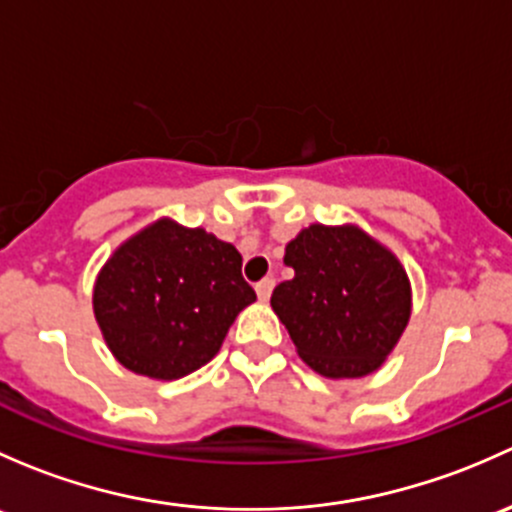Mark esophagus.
<instances>
[{
  "mask_svg": "<svg viewBox=\"0 0 512 512\" xmlns=\"http://www.w3.org/2000/svg\"><path fill=\"white\" fill-rule=\"evenodd\" d=\"M255 289H257V297H260L262 302H267L272 294V289H275V280H272V277H265V280L257 282Z\"/></svg>",
  "mask_w": 512,
  "mask_h": 512,
  "instance_id": "1",
  "label": "esophagus"
}]
</instances>
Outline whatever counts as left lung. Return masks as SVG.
I'll use <instances>...</instances> for the list:
<instances>
[{"label": "left lung", "mask_w": 512, "mask_h": 512, "mask_svg": "<svg viewBox=\"0 0 512 512\" xmlns=\"http://www.w3.org/2000/svg\"><path fill=\"white\" fill-rule=\"evenodd\" d=\"M285 265L294 277L270 302L299 356L329 379L379 369L409 324L401 262L359 227L309 225L287 245Z\"/></svg>", "instance_id": "obj_1"}]
</instances>
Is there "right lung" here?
Segmentation results:
<instances>
[{
  "mask_svg": "<svg viewBox=\"0 0 512 512\" xmlns=\"http://www.w3.org/2000/svg\"><path fill=\"white\" fill-rule=\"evenodd\" d=\"M255 299L230 242L158 220L103 265L94 312L108 349L126 369L170 381L208 364Z\"/></svg>",
  "mask_w": 512,
  "mask_h": 512,
  "instance_id": "add662e5",
  "label": "right lung"
}]
</instances>
